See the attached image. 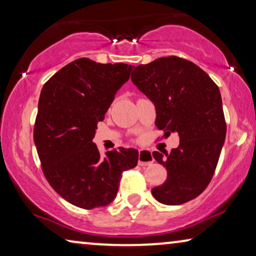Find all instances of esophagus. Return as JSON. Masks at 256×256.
<instances>
[{
    "instance_id": "esophagus-1",
    "label": "esophagus",
    "mask_w": 256,
    "mask_h": 256,
    "mask_svg": "<svg viewBox=\"0 0 256 256\" xmlns=\"http://www.w3.org/2000/svg\"><path fill=\"white\" fill-rule=\"evenodd\" d=\"M154 162V157L152 152L149 150H140L138 152V166H150Z\"/></svg>"
}]
</instances>
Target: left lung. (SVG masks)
Returning a JSON list of instances; mask_svg holds the SVG:
<instances>
[{"instance_id":"obj_1","label":"left lung","mask_w":256,"mask_h":256,"mask_svg":"<svg viewBox=\"0 0 256 256\" xmlns=\"http://www.w3.org/2000/svg\"><path fill=\"white\" fill-rule=\"evenodd\" d=\"M132 82L155 104L156 127L180 135L171 152H152L168 171L152 196L166 205L194 199L211 182L226 138L218 86L199 66L176 56L136 66Z\"/></svg>"}]
</instances>
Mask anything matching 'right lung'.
<instances>
[{"label": "right lung", "mask_w": 256, "mask_h": 256, "mask_svg": "<svg viewBox=\"0 0 256 256\" xmlns=\"http://www.w3.org/2000/svg\"><path fill=\"white\" fill-rule=\"evenodd\" d=\"M132 68L124 62L100 64L79 58L42 88L34 128L42 169L52 188L80 208L113 202L122 172L138 164V150L120 146L101 158L93 143L98 122L128 82Z\"/></svg>", "instance_id": "1"}]
</instances>
